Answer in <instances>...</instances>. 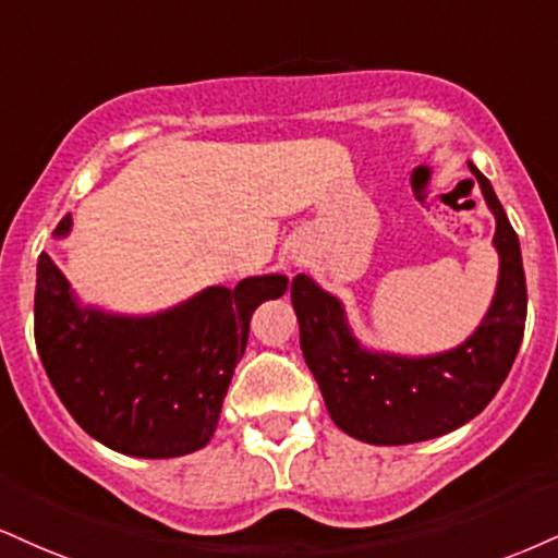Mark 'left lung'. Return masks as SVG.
<instances>
[{"mask_svg": "<svg viewBox=\"0 0 558 558\" xmlns=\"http://www.w3.org/2000/svg\"><path fill=\"white\" fill-rule=\"evenodd\" d=\"M471 171L496 215L501 270L492 308L460 348L432 359L366 353L348 330L338 299L306 275L291 280L308 372L335 424L368 445H411L468 424L499 392L520 351L527 314L520 241L488 179L473 163Z\"/></svg>", "mask_w": 558, "mask_h": 558, "instance_id": "1", "label": "left lung"}]
</instances>
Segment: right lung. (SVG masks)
Masks as SVG:
<instances>
[{
	"label": "right lung",
	"instance_id": "obj_1",
	"mask_svg": "<svg viewBox=\"0 0 558 558\" xmlns=\"http://www.w3.org/2000/svg\"><path fill=\"white\" fill-rule=\"evenodd\" d=\"M66 215L57 236L70 231ZM288 278L215 286L147 319L80 312L49 254L38 257L36 345L72 418L100 445L132 458H179L205 447L262 301Z\"/></svg>",
	"mask_w": 558,
	"mask_h": 558
}]
</instances>
